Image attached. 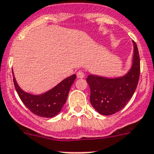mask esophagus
<instances>
[{
    "instance_id": "obj_1",
    "label": "esophagus",
    "mask_w": 154,
    "mask_h": 154,
    "mask_svg": "<svg viewBox=\"0 0 154 154\" xmlns=\"http://www.w3.org/2000/svg\"><path fill=\"white\" fill-rule=\"evenodd\" d=\"M85 76V73L82 70H79L77 73V78H84Z\"/></svg>"
}]
</instances>
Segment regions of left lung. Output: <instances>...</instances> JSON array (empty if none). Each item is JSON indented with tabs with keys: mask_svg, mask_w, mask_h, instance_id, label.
Segmentation results:
<instances>
[{
	"mask_svg": "<svg viewBox=\"0 0 154 154\" xmlns=\"http://www.w3.org/2000/svg\"><path fill=\"white\" fill-rule=\"evenodd\" d=\"M133 46V66L124 77L112 79L91 74L87 78L91 90V103L103 116H111L122 110L136 91L140 79V60L134 41Z\"/></svg>",
	"mask_w": 154,
	"mask_h": 154,
	"instance_id": "obj_1",
	"label": "left lung"
}]
</instances>
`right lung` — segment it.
I'll return each instance as SVG.
<instances>
[{"mask_svg":"<svg viewBox=\"0 0 154 154\" xmlns=\"http://www.w3.org/2000/svg\"><path fill=\"white\" fill-rule=\"evenodd\" d=\"M75 79L76 75L73 74L64 79L50 91L39 95H33L23 91L16 82L14 77L13 81L21 101L33 114L40 117L52 118L61 111L67 98L69 88Z\"/></svg>","mask_w":154,"mask_h":154,"instance_id":"right-lung-1","label":"right lung"}]
</instances>
